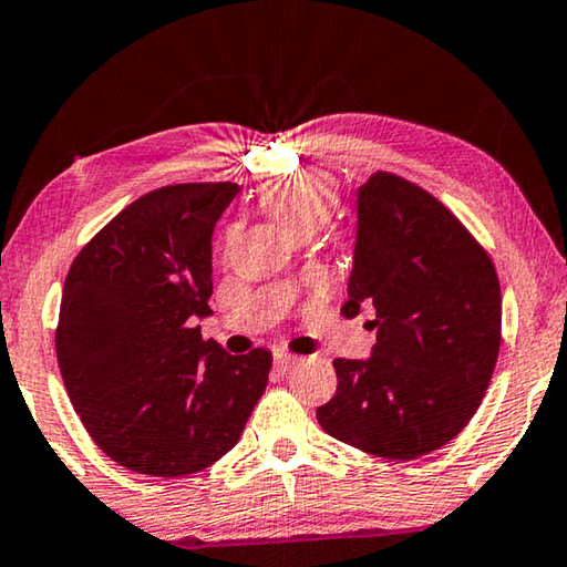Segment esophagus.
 Here are the masks:
<instances>
[{
  "label": "esophagus",
  "mask_w": 567,
  "mask_h": 567,
  "mask_svg": "<svg viewBox=\"0 0 567 567\" xmlns=\"http://www.w3.org/2000/svg\"><path fill=\"white\" fill-rule=\"evenodd\" d=\"M296 363H299V359H296V355H286V353H278V355H276V359H274V365H276V371H281V373H286V371H291Z\"/></svg>",
  "instance_id": "34e87169"
}]
</instances>
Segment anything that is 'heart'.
<instances>
[{
    "label": "heart",
    "mask_w": 567,
    "mask_h": 567,
    "mask_svg": "<svg viewBox=\"0 0 567 567\" xmlns=\"http://www.w3.org/2000/svg\"><path fill=\"white\" fill-rule=\"evenodd\" d=\"M258 198L264 212L293 238L319 231L339 206V192L323 176L284 178L264 186Z\"/></svg>",
    "instance_id": "b5f03b06"
}]
</instances>
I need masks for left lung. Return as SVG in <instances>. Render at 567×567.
Returning <instances> with one entry per match:
<instances>
[{"mask_svg": "<svg viewBox=\"0 0 567 567\" xmlns=\"http://www.w3.org/2000/svg\"><path fill=\"white\" fill-rule=\"evenodd\" d=\"M373 306L369 359H336L339 389L321 429L379 458L413 461L458 435L501 349V284L491 256L421 186L373 174L355 192L346 319Z\"/></svg>", "mask_w": 567, "mask_h": 567, "instance_id": "obj_1", "label": "left lung"}]
</instances>
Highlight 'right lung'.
Returning a JSON list of instances; mask_svg holds the SVG:
<instances>
[{
	"instance_id": "obj_1",
	"label": "right lung",
	"mask_w": 567,
	"mask_h": 567,
	"mask_svg": "<svg viewBox=\"0 0 567 567\" xmlns=\"http://www.w3.org/2000/svg\"><path fill=\"white\" fill-rule=\"evenodd\" d=\"M236 184H176L136 198L69 268L56 359L69 401L109 458L156 478L204 471L241 439L271 351L202 339L212 236Z\"/></svg>"
}]
</instances>
